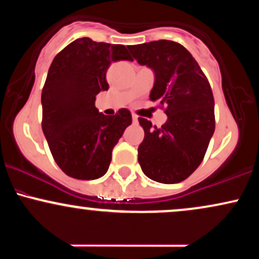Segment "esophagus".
Segmentation results:
<instances>
[{"label":"esophagus","mask_w":259,"mask_h":259,"mask_svg":"<svg viewBox=\"0 0 259 259\" xmlns=\"http://www.w3.org/2000/svg\"><path fill=\"white\" fill-rule=\"evenodd\" d=\"M133 123H134V124H138V123H139L138 115H136V114H133Z\"/></svg>","instance_id":"1"}]
</instances>
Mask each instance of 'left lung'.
Returning a JSON list of instances; mask_svg holds the SVG:
<instances>
[{
    "label": "left lung",
    "instance_id": "8db88e82",
    "mask_svg": "<svg viewBox=\"0 0 259 259\" xmlns=\"http://www.w3.org/2000/svg\"><path fill=\"white\" fill-rule=\"evenodd\" d=\"M133 57L156 74L150 99L168 115L162 127L139 118L145 139L139 163L146 177L162 184L185 180L204 158L215 129L214 97L207 76L183 45L169 40L129 46Z\"/></svg>",
    "mask_w": 259,
    "mask_h": 259
}]
</instances>
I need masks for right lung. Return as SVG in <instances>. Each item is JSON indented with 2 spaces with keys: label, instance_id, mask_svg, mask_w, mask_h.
<instances>
[{
  "label": "right lung",
  "instance_id": "right-lung-1",
  "mask_svg": "<svg viewBox=\"0 0 259 259\" xmlns=\"http://www.w3.org/2000/svg\"><path fill=\"white\" fill-rule=\"evenodd\" d=\"M121 59H133L124 45L81 37L64 47L50 67L41 95V125L53 159L68 177H103L113 148L132 124L129 109L108 117L95 107L96 95L109 88L107 69Z\"/></svg>",
  "mask_w": 259,
  "mask_h": 259
}]
</instances>
